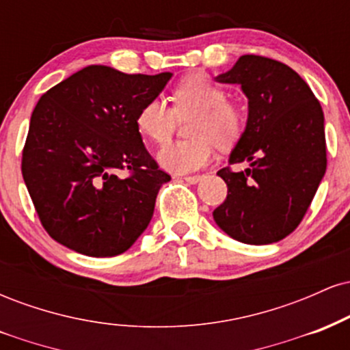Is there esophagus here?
<instances>
[{"label":"esophagus","mask_w":350,"mask_h":350,"mask_svg":"<svg viewBox=\"0 0 350 350\" xmlns=\"http://www.w3.org/2000/svg\"><path fill=\"white\" fill-rule=\"evenodd\" d=\"M186 183L189 184H198L200 179H202V176H186V178H183Z\"/></svg>","instance_id":"obj_1"}]
</instances>
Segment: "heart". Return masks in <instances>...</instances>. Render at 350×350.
<instances>
[{"mask_svg":"<svg viewBox=\"0 0 350 350\" xmlns=\"http://www.w3.org/2000/svg\"><path fill=\"white\" fill-rule=\"evenodd\" d=\"M172 108L161 98L148 100L136 115L139 133L154 143H166L179 118L194 115L187 133L194 138L174 142L158 152L159 163L174 172H191L206 166L214 156V143L228 150L245 131V113L228 100L227 90L206 75L180 80L171 94Z\"/></svg>","mask_w":350,"mask_h":350,"instance_id":"b5f03b06","label":"heart"}]
</instances>
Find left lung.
<instances>
[{"mask_svg": "<svg viewBox=\"0 0 350 350\" xmlns=\"http://www.w3.org/2000/svg\"><path fill=\"white\" fill-rule=\"evenodd\" d=\"M217 82L239 83L248 98V120L230 164L217 174L227 199L214 220L232 239L267 245L299 226L326 172V135L319 100L286 64L247 54Z\"/></svg>", "mask_w": 350, "mask_h": 350, "instance_id": "left-lung-1", "label": "left lung"}]
</instances>
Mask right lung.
Here are the masks:
<instances>
[{
	"label": "right lung",
	"instance_id": "right-lung-1",
	"mask_svg": "<svg viewBox=\"0 0 350 350\" xmlns=\"http://www.w3.org/2000/svg\"><path fill=\"white\" fill-rule=\"evenodd\" d=\"M171 75L88 66L39 98L21 171L55 242L82 255L115 256L148 227L159 187L171 176L144 148L136 115ZM118 170H128L127 178Z\"/></svg>",
	"mask_w": 350,
	"mask_h": 350
}]
</instances>
